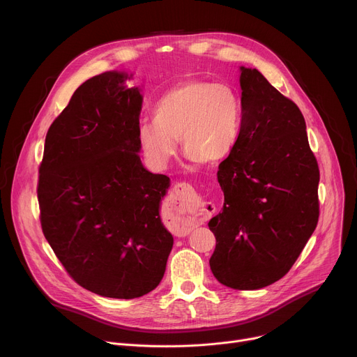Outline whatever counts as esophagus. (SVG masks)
Masks as SVG:
<instances>
[{"mask_svg": "<svg viewBox=\"0 0 357 357\" xmlns=\"http://www.w3.org/2000/svg\"><path fill=\"white\" fill-rule=\"evenodd\" d=\"M172 219L183 223H196L205 220L206 212L200 205L195 189L186 182H178L171 195Z\"/></svg>", "mask_w": 357, "mask_h": 357, "instance_id": "obj_1", "label": "esophagus"}]
</instances>
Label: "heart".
Here are the masks:
<instances>
[{"label": "heart", "instance_id": "b5f03b06", "mask_svg": "<svg viewBox=\"0 0 357 357\" xmlns=\"http://www.w3.org/2000/svg\"><path fill=\"white\" fill-rule=\"evenodd\" d=\"M154 121L138 124V142L148 161L168 164L181 138L185 154L195 162L216 164L234 151L243 123L241 103L225 83L188 79L167 90L154 106Z\"/></svg>", "mask_w": 357, "mask_h": 357}]
</instances>
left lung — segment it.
<instances>
[{
	"label": "left lung",
	"instance_id": "obj_1",
	"mask_svg": "<svg viewBox=\"0 0 357 357\" xmlns=\"http://www.w3.org/2000/svg\"><path fill=\"white\" fill-rule=\"evenodd\" d=\"M240 72L241 132L218 171L225 205L209 222V264L226 287L260 289L291 270L318 225L319 168L298 106L257 69Z\"/></svg>",
	"mask_w": 357,
	"mask_h": 357
}]
</instances>
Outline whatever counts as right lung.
<instances>
[{"label":"right lung","instance_id":"right-lung-1","mask_svg":"<svg viewBox=\"0 0 357 357\" xmlns=\"http://www.w3.org/2000/svg\"><path fill=\"white\" fill-rule=\"evenodd\" d=\"M131 75H97L50 124L39 165L40 226L68 274L107 298L142 296L161 282L174 245L160 218L169 178L138 152L142 96Z\"/></svg>","mask_w":357,"mask_h":357}]
</instances>
